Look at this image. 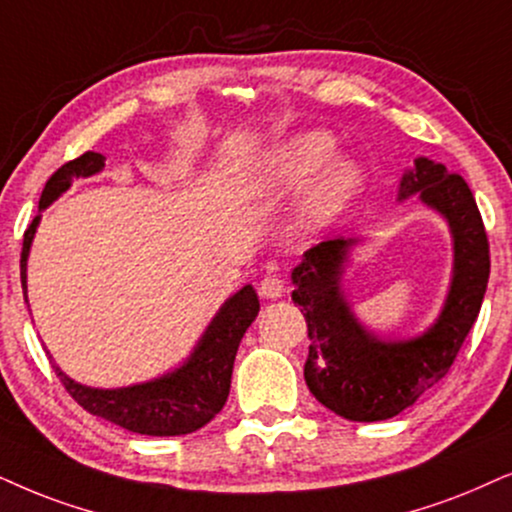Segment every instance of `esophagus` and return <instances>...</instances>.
Here are the masks:
<instances>
[{
	"label": "esophagus",
	"mask_w": 512,
	"mask_h": 512,
	"mask_svg": "<svg viewBox=\"0 0 512 512\" xmlns=\"http://www.w3.org/2000/svg\"><path fill=\"white\" fill-rule=\"evenodd\" d=\"M286 293V283L281 281V276H264L260 281V295L264 300H278Z\"/></svg>",
	"instance_id": "1"
}]
</instances>
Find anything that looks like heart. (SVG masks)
<instances>
[{
	"label": "heart",
	"instance_id": "1",
	"mask_svg": "<svg viewBox=\"0 0 512 512\" xmlns=\"http://www.w3.org/2000/svg\"><path fill=\"white\" fill-rule=\"evenodd\" d=\"M338 141L331 132L309 129L278 144L260 170V191L269 196L309 186L300 210L304 231H319L340 217L364 186V174L352 160L335 158Z\"/></svg>",
	"mask_w": 512,
	"mask_h": 512
}]
</instances>
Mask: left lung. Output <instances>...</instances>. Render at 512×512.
<instances>
[{"label": "left lung", "mask_w": 512, "mask_h": 512, "mask_svg": "<svg viewBox=\"0 0 512 512\" xmlns=\"http://www.w3.org/2000/svg\"><path fill=\"white\" fill-rule=\"evenodd\" d=\"M418 198L449 224L454 276L439 319L411 340H383L361 326L340 278L357 238H333L304 252L293 269V302L309 331L304 380L326 409L347 420L373 423L397 416L449 373L480 314L489 281V241L482 215L461 174L416 158L401 177L399 200Z\"/></svg>", "instance_id": "left-lung-1"}]
</instances>
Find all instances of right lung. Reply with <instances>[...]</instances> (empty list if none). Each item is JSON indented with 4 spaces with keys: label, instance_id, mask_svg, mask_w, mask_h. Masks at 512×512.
Returning <instances> with one entry per match:
<instances>
[{
    "label": "right lung",
    "instance_id": "add662e5",
    "mask_svg": "<svg viewBox=\"0 0 512 512\" xmlns=\"http://www.w3.org/2000/svg\"><path fill=\"white\" fill-rule=\"evenodd\" d=\"M106 158L101 153L87 151L80 158L70 160L51 174L40 198V212L47 210L63 191L70 189L73 179L92 177L101 172ZM37 215L23 234L21 250V283L23 295L28 302V286H25V269H28V255L32 238H35ZM260 312V300L252 286H243L236 295L222 304L215 319L205 328L203 338L193 347L191 357L172 373L148 380V383L118 387V390H99L75 383L54 364V371L61 378L70 397L89 411L92 416L106 418L129 432L151 437H177L189 435L208 425L212 418L222 411L229 397L231 373H234V359L241 345V338L248 326Z\"/></svg>",
    "mask_w": 512,
    "mask_h": 512
}]
</instances>
